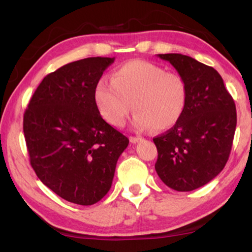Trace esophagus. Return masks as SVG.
Instances as JSON below:
<instances>
[{
    "mask_svg": "<svg viewBox=\"0 0 252 252\" xmlns=\"http://www.w3.org/2000/svg\"><path fill=\"white\" fill-rule=\"evenodd\" d=\"M129 141L132 143H137V142H140V141H142V139H141V137H139V136H130Z\"/></svg>",
    "mask_w": 252,
    "mask_h": 252,
    "instance_id": "34e87169",
    "label": "esophagus"
}]
</instances>
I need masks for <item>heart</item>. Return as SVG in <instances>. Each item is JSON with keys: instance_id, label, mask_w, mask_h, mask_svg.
Returning a JSON list of instances; mask_svg holds the SVG:
<instances>
[{"instance_id": "b5f03b06", "label": "heart", "mask_w": 252, "mask_h": 252, "mask_svg": "<svg viewBox=\"0 0 252 252\" xmlns=\"http://www.w3.org/2000/svg\"><path fill=\"white\" fill-rule=\"evenodd\" d=\"M94 99L101 116L113 126H122L133 108L134 129L166 130L184 115L188 89L175 72H165L149 62L130 61L112 72L111 81L97 82Z\"/></svg>"}]
</instances>
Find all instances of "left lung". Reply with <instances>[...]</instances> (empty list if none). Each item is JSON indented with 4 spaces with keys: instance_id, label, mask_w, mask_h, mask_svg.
Instances as JSON below:
<instances>
[{
    "instance_id": "obj_1",
    "label": "left lung",
    "mask_w": 252,
    "mask_h": 252,
    "mask_svg": "<svg viewBox=\"0 0 252 252\" xmlns=\"http://www.w3.org/2000/svg\"><path fill=\"white\" fill-rule=\"evenodd\" d=\"M170 62L188 89L177 125L156 136L155 168L167 187L190 191L215 179L228 160L236 128V108L218 72L181 54L158 55Z\"/></svg>"
}]
</instances>
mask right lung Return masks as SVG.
Returning a JSON list of instances; mask_svg holds the SVG:
<instances>
[{"instance_id": "1", "label": "right lung", "mask_w": 252, "mask_h": 252, "mask_svg": "<svg viewBox=\"0 0 252 252\" xmlns=\"http://www.w3.org/2000/svg\"><path fill=\"white\" fill-rule=\"evenodd\" d=\"M115 57L72 62L48 74L24 113V135L37 178L67 202L92 205L108 194L128 139L109 125L94 91Z\"/></svg>"}]
</instances>
